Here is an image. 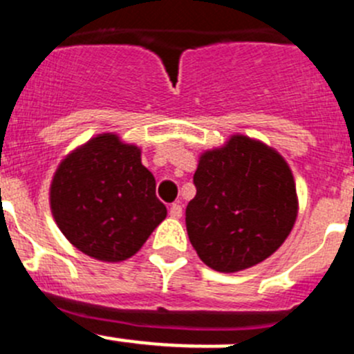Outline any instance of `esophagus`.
Listing matches in <instances>:
<instances>
[{"instance_id":"1","label":"esophagus","mask_w":354,"mask_h":354,"mask_svg":"<svg viewBox=\"0 0 354 354\" xmlns=\"http://www.w3.org/2000/svg\"><path fill=\"white\" fill-rule=\"evenodd\" d=\"M181 214H183V209H181L180 204H173V205H171V207H169V216H171V218L178 219V218H181Z\"/></svg>"}]
</instances>
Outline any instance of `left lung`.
Listing matches in <instances>:
<instances>
[{
	"label": "left lung",
	"mask_w": 354,
	"mask_h": 354,
	"mask_svg": "<svg viewBox=\"0 0 354 354\" xmlns=\"http://www.w3.org/2000/svg\"><path fill=\"white\" fill-rule=\"evenodd\" d=\"M197 188L187 205V232L209 268L235 273L272 256L297 218L292 171L259 140L233 135L205 150L194 174Z\"/></svg>",
	"instance_id": "left-lung-1"
}]
</instances>
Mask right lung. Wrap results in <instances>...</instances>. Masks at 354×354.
I'll list each match as a JSON object with an SVG mask.
<instances>
[{
	"instance_id": "obj_1",
	"label": "right lung",
	"mask_w": 354,
	"mask_h": 354,
	"mask_svg": "<svg viewBox=\"0 0 354 354\" xmlns=\"http://www.w3.org/2000/svg\"><path fill=\"white\" fill-rule=\"evenodd\" d=\"M50 207L65 239L105 263L135 256L167 214L142 150L114 133L88 140L58 164Z\"/></svg>"
}]
</instances>
